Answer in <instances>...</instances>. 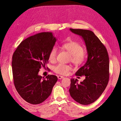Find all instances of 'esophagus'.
I'll return each instance as SVG.
<instances>
[{
    "label": "esophagus",
    "mask_w": 121,
    "mask_h": 121,
    "mask_svg": "<svg viewBox=\"0 0 121 121\" xmlns=\"http://www.w3.org/2000/svg\"><path fill=\"white\" fill-rule=\"evenodd\" d=\"M64 78V77L63 76H61V75H58V78L59 79H61Z\"/></svg>",
    "instance_id": "34e87169"
}]
</instances>
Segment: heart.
I'll list each match as a JSON object with an SVG mask.
<instances>
[{
    "mask_svg": "<svg viewBox=\"0 0 121 121\" xmlns=\"http://www.w3.org/2000/svg\"><path fill=\"white\" fill-rule=\"evenodd\" d=\"M63 49L66 50L71 55L70 60L76 65H81L83 62L86 56V51L83 49L82 46L79 43L74 41L64 43L61 46ZM57 49L53 47L49 53V60L50 62H55L56 60ZM72 66L70 65L60 63L55 66L53 70L55 72L61 74L67 75L72 70Z\"/></svg>",
    "mask_w": 121,
    "mask_h": 121,
    "instance_id": "1",
    "label": "heart"
}]
</instances>
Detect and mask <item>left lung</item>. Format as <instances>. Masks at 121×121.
<instances>
[{
    "mask_svg": "<svg viewBox=\"0 0 121 121\" xmlns=\"http://www.w3.org/2000/svg\"><path fill=\"white\" fill-rule=\"evenodd\" d=\"M70 30L83 39L88 57L85 64L75 73L76 76L85 75V79L78 84L76 78H71L69 92L76 102L87 105L99 98L108 83V53L103 43L91 30L73 29Z\"/></svg>",
    "mask_w": 121,
    "mask_h": 121,
    "instance_id": "1",
    "label": "left lung"
}]
</instances>
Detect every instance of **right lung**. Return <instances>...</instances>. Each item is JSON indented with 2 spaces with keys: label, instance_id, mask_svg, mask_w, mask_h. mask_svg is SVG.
Instances as JSON below:
<instances>
[{
  "label": "right lung",
  "instance_id": "1",
  "mask_svg": "<svg viewBox=\"0 0 121 121\" xmlns=\"http://www.w3.org/2000/svg\"><path fill=\"white\" fill-rule=\"evenodd\" d=\"M56 39L52 32H42L20 43L12 56L14 84L19 94L26 102L41 104L50 96L57 77L38 75L39 69L48 63L49 53Z\"/></svg>",
  "mask_w": 121,
  "mask_h": 121
}]
</instances>
